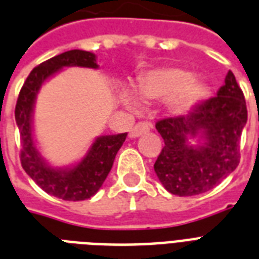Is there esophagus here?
I'll list each match as a JSON object with an SVG mask.
<instances>
[{"label": "esophagus", "instance_id": "34e87169", "mask_svg": "<svg viewBox=\"0 0 259 259\" xmlns=\"http://www.w3.org/2000/svg\"><path fill=\"white\" fill-rule=\"evenodd\" d=\"M150 129H151V123L142 121V122H138L137 125H134L133 129L130 130L129 136L130 138H137V137H140L142 136V134L150 132Z\"/></svg>", "mask_w": 259, "mask_h": 259}]
</instances>
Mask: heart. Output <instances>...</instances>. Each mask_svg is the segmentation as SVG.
Listing matches in <instances>:
<instances>
[{
	"label": "heart",
	"instance_id": "1",
	"mask_svg": "<svg viewBox=\"0 0 259 259\" xmlns=\"http://www.w3.org/2000/svg\"><path fill=\"white\" fill-rule=\"evenodd\" d=\"M138 93L146 101L169 100L171 111L182 114L191 110L206 97L205 86L201 82L193 81L189 71L178 68H162L149 71L140 81ZM130 108H138L136 97L126 96Z\"/></svg>",
	"mask_w": 259,
	"mask_h": 259
}]
</instances>
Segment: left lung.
Wrapping results in <instances>:
<instances>
[{"instance_id": "8db88e82", "label": "left lung", "mask_w": 259, "mask_h": 259, "mask_svg": "<svg viewBox=\"0 0 259 259\" xmlns=\"http://www.w3.org/2000/svg\"><path fill=\"white\" fill-rule=\"evenodd\" d=\"M246 121L243 92L230 70L217 96L202 100L188 114L159 119L155 129L165 146L154 171L163 188L171 194L190 197L217 186L238 166ZM198 134L205 142L191 147L187 138Z\"/></svg>"}]
</instances>
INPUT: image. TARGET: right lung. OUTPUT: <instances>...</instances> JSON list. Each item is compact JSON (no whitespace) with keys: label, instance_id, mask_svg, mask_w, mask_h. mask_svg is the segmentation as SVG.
Wrapping results in <instances>:
<instances>
[{"label":"right lung","instance_id":"add662e5","mask_svg":"<svg viewBox=\"0 0 259 259\" xmlns=\"http://www.w3.org/2000/svg\"><path fill=\"white\" fill-rule=\"evenodd\" d=\"M65 66L98 68L93 53L75 49L58 54L30 71L21 88L14 111L21 138L20 159L27 176L48 194L64 201H83L100 190L127 133L98 137L85 158L71 169H54L42 159L31 134L33 106L42 82Z\"/></svg>","mask_w":259,"mask_h":259}]
</instances>
